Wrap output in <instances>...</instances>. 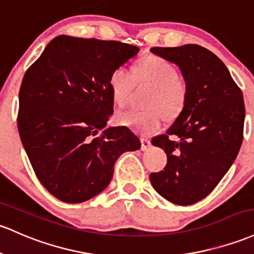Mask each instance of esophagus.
<instances>
[{
  "instance_id": "34e87169",
  "label": "esophagus",
  "mask_w": 254,
  "mask_h": 254,
  "mask_svg": "<svg viewBox=\"0 0 254 254\" xmlns=\"http://www.w3.org/2000/svg\"><path fill=\"white\" fill-rule=\"evenodd\" d=\"M150 146H152V143H150V141L148 138H141V149L142 150H148L150 148Z\"/></svg>"
}]
</instances>
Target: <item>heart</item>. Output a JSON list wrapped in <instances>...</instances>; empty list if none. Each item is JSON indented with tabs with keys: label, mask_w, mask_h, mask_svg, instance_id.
<instances>
[{
	"label": "heart",
	"mask_w": 254,
	"mask_h": 254,
	"mask_svg": "<svg viewBox=\"0 0 254 254\" xmlns=\"http://www.w3.org/2000/svg\"><path fill=\"white\" fill-rule=\"evenodd\" d=\"M135 82L153 86L146 102L149 108L123 111L117 114V122L141 135H153L163 127L161 111L172 117L182 110L187 99V86L178 79L177 69L170 61L150 55L138 61L133 72L121 66L111 73L110 88L117 105H127Z\"/></svg>",
	"instance_id": "b5f03b06"
}]
</instances>
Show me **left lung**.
<instances>
[{
    "label": "left lung",
    "mask_w": 254,
    "mask_h": 254,
    "mask_svg": "<svg viewBox=\"0 0 254 254\" xmlns=\"http://www.w3.org/2000/svg\"><path fill=\"white\" fill-rule=\"evenodd\" d=\"M180 68L187 99L165 135L152 140L168 155L163 171L150 174L153 188L177 205L207 196L233 165L244 138V96L227 66L196 46L150 49ZM169 135L179 138L171 140Z\"/></svg>",
    "instance_id": "1"
}]
</instances>
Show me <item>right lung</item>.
<instances>
[{
	"label": "right lung",
	"instance_id": "obj_1",
	"mask_svg": "<svg viewBox=\"0 0 254 254\" xmlns=\"http://www.w3.org/2000/svg\"><path fill=\"white\" fill-rule=\"evenodd\" d=\"M138 50L117 41L60 35L25 73L19 135L42 186L61 201L79 204L101 193L117 159L140 149L131 130L107 127L113 113L111 73Z\"/></svg>",
	"mask_w": 254,
	"mask_h": 254
}]
</instances>
